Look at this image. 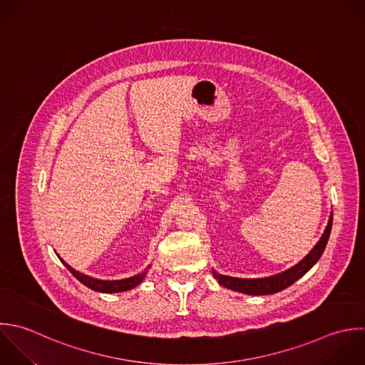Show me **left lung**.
I'll list each match as a JSON object with an SVG mask.
<instances>
[{
    "mask_svg": "<svg viewBox=\"0 0 365 365\" xmlns=\"http://www.w3.org/2000/svg\"><path fill=\"white\" fill-rule=\"evenodd\" d=\"M331 226H333V213L330 216L329 225L326 227V232L323 233L322 239L319 240V243L314 246V249L294 267H292L290 270L272 276V277H266V279H236V277H229V276H223V274H217L213 270V276L217 279V282L230 290L235 292H240L245 294H252V296H266V294H273V293H279L284 289H287L289 286H292L294 282H297L300 277H303L322 257L330 233H331Z\"/></svg>",
    "mask_w": 365,
    "mask_h": 365,
    "instance_id": "obj_1",
    "label": "left lung"
}]
</instances>
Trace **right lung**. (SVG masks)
<instances>
[{
    "label": "right lung",
    "mask_w": 365,
    "mask_h": 365,
    "mask_svg": "<svg viewBox=\"0 0 365 365\" xmlns=\"http://www.w3.org/2000/svg\"><path fill=\"white\" fill-rule=\"evenodd\" d=\"M61 259V257H59ZM61 262L65 264V267L73 274L75 279H78L82 284H85L86 287H89L91 290H95V292H99V293H120V292H126V290H130L133 287H136L146 276V272H142L140 274H136L130 279H125V280H113V282H108V280H98V279H93V277H89L86 274H82L76 270H73L71 266H68L62 259Z\"/></svg>",
    "instance_id": "add662e5"
}]
</instances>
